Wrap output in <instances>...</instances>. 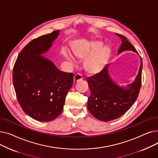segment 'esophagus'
<instances>
[{"label":"esophagus","mask_w":158,"mask_h":158,"mask_svg":"<svg viewBox=\"0 0 158 158\" xmlns=\"http://www.w3.org/2000/svg\"><path fill=\"white\" fill-rule=\"evenodd\" d=\"M82 79H83V77H82L81 73H76V75H75V76H74V82H77Z\"/></svg>","instance_id":"esophagus-1"}]
</instances>
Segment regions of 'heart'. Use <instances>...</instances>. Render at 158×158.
<instances>
[{"label":"heart","mask_w":158,"mask_h":158,"mask_svg":"<svg viewBox=\"0 0 158 158\" xmlns=\"http://www.w3.org/2000/svg\"><path fill=\"white\" fill-rule=\"evenodd\" d=\"M101 41H94L85 46H79L73 48L74 55L80 60H85V68L89 73H95L102 70L107 63L111 54L108 47H104ZM68 60L72 63V57L65 54Z\"/></svg>","instance_id":"obj_1"}]
</instances>
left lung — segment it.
I'll use <instances>...</instances> for the list:
<instances>
[{
	"label": "left lung",
	"mask_w": 158,
	"mask_h": 158,
	"mask_svg": "<svg viewBox=\"0 0 158 158\" xmlns=\"http://www.w3.org/2000/svg\"><path fill=\"white\" fill-rule=\"evenodd\" d=\"M117 35L122 41L118 53L123 51H132L138 54L126 36L118 33ZM107 66L108 65H106L101 72L86 79L90 89L87 103L88 110L97 119L104 122L118 118L135 102L142 86L143 62L141 57L138 76L135 82L128 85L127 89L120 88L111 80Z\"/></svg>",
	"instance_id": "left-lung-1"
}]
</instances>
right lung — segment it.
Listing matches in <instances>:
<instances>
[{
    "label": "right lung",
    "instance_id": "1",
    "mask_svg": "<svg viewBox=\"0 0 158 158\" xmlns=\"http://www.w3.org/2000/svg\"><path fill=\"white\" fill-rule=\"evenodd\" d=\"M59 30L32 40L19 53L13 69L16 96L22 110L40 122L56 119L63 109L74 74L61 71L40 54L45 52Z\"/></svg>",
    "mask_w": 158,
    "mask_h": 158
}]
</instances>
